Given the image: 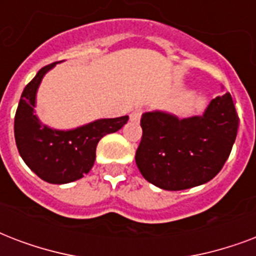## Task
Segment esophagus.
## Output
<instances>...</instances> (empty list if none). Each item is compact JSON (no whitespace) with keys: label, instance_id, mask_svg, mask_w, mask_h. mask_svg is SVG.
<instances>
[{"label":"esophagus","instance_id":"esophagus-1","mask_svg":"<svg viewBox=\"0 0 256 256\" xmlns=\"http://www.w3.org/2000/svg\"><path fill=\"white\" fill-rule=\"evenodd\" d=\"M142 112H144V110H134V112L130 114V122H138V120L142 118Z\"/></svg>","mask_w":256,"mask_h":256}]
</instances>
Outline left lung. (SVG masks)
I'll use <instances>...</instances> for the list:
<instances>
[{"label":"left lung","instance_id":"left-lung-1","mask_svg":"<svg viewBox=\"0 0 256 256\" xmlns=\"http://www.w3.org/2000/svg\"><path fill=\"white\" fill-rule=\"evenodd\" d=\"M136 164L144 179L167 191L196 187L214 179L228 159L239 118L228 92L215 97L203 116L179 120L146 112L140 122Z\"/></svg>","mask_w":256,"mask_h":256}]
</instances>
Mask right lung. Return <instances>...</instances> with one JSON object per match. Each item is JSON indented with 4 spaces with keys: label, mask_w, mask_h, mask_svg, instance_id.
Instances as JSON below:
<instances>
[{
    "label": "right lung",
    "mask_w": 256,
    "mask_h": 256,
    "mask_svg": "<svg viewBox=\"0 0 256 256\" xmlns=\"http://www.w3.org/2000/svg\"><path fill=\"white\" fill-rule=\"evenodd\" d=\"M56 62L44 66L25 86L14 116L17 150L28 167L42 180L65 184L81 179L93 167L96 146L101 138L118 132L128 116L101 118L70 130H56L42 126L33 114L36 92L44 74Z\"/></svg>",
    "instance_id": "add662e5"
}]
</instances>
